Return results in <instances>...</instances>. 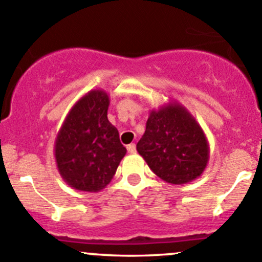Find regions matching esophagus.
<instances>
[{"instance_id": "obj_1", "label": "esophagus", "mask_w": 262, "mask_h": 262, "mask_svg": "<svg viewBox=\"0 0 262 262\" xmlns=\"http://www.w3.org/2000/svg\"><path fill=\"white\" fill-rule=\"evenodd\" d=\"M126 149H128V152L130 153V155H133V153L137 152V148H136V144L134 143H130L128 147H126Z\"/></svg>"}]
</instances>
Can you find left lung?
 <instances>
[{
  "label": "left lung",
  "mask_w": 262,
  "mask_h": 262,
  "mask_svg": "<svg viewBox=\"0 0 262 262\" xmlns=\"http://www.w3.org/2000/svg\"><path fill=\"white\" fill-rule=\"evenodd\" d=\"M137 150L158 178L172 185L198 179L209 161V144L202 126L176 101L150 110Z\"/></svg>",
  "instance_id": "1"
}]
</instances>
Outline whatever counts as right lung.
<instances>
[{
    "label": "right lung",
    "instance_id": "obj_1",
    "mask_svg": "<svg viewBox=\"0 0 262 262\" xmlns=\"http://www.w3.org/2000/svg\"><path fill=\"white\" fill-rule=\"evenodd\" d=\"M109 95L91 90L72 106L54 143L62 179L80 191L97 192L114 178L126 148L107 119Z\"/></svg>",
    "mask_w": 262,
    "mask_h": 262
}]
</instances>
